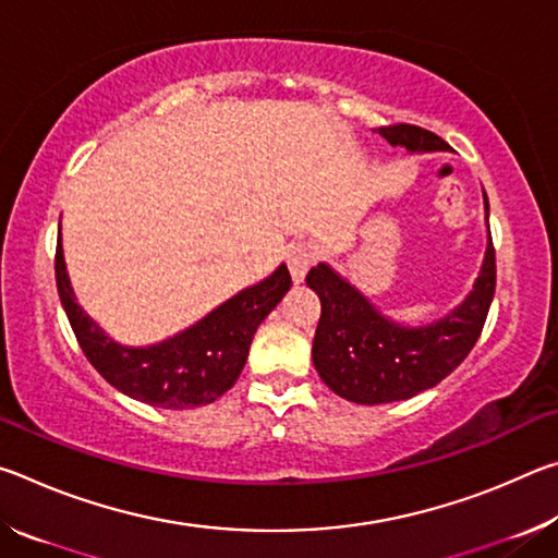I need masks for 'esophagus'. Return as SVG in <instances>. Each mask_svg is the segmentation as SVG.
<instances>
[{"label": "esophagus", "mask_w": 558, "mask_h": 558, "mask_svg": "<svg viewBox=\"0 0 558 558\" xmlns=\"http://www.w3.org/2000/svg\"><path fill=\"white\" fill-rule=\"evenodd\" d=\"M315 263V251L307 243H292L288 248V266L292 272V280L300 282L305 278V272Z\"/></svg>", "instance_id": "esophagus-1"}]
</instances>
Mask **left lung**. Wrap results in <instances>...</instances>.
Masks as SVG:
<instances>
[{
    "label": "left lung",
    "mask_w": 558,
    "mask_h": 558,
    "mask_svg": "<svg viewBox=\"0 0 558 558\" xmlns=\"http://www.w3.org/2000/svg\"><path fill=\"white\" fill-rule=\"evenodd\" d=\"M379 132L409 153L448 149L436 132L409 122L384 125ZM485 206L489 209L487 196ZM305 280L323 302L313 342V362L323 381L354 403L403 401L456 372L483 335L497 286L495 245L489 239L483 272L468 300L428 327H401L386 319L325 263L310 270Z\"/></svg>",
    "instance_id": "left-lung-1"
}]
</instances>
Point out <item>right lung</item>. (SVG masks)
<instances>
[{"instance_id": "obj_1", "label": "right lung", "mask_w": 558, "mask_h": 558, "mask_svg": "<svg viewBox=\"0 0 558 558\" xmlns=\"http://www.w3.org/2000/svg\"><path fill=\"white\" fill-rule=\"evenodd\" d=\"M53 268L61 305L88 362L118 391L159 409H196L221 399L239 379L258 325L292 286L288 268L280 266L270 278L245 288L186 332L157 347L128 349L102 335L75 305L61 241Z\"/></svg>"}]
</instances>
